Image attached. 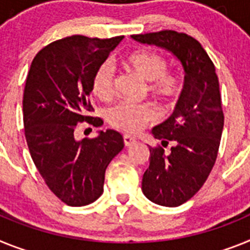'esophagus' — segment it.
I'll return each instance as SVG.
<instances>
[{
    "instance_id": "obj_1",
    "label": "esophagus",
    "mask_w": 250,
    "mask_h": 250,
    "mask_svg": "<svg viewBox=\"0 0 250 250\" xmlns=\"http://www.w3.org/2000/svg\"><path fill=\"white\" fill-rule=\"evenodd\" d=\"M123 143H125V147H129L136 143V140L132 137H129V136H123Z\"/></svg>"
}]
</instances>
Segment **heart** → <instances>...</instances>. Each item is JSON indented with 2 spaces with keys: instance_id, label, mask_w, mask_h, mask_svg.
Segmentation results:
<instances>
[{
  "instance_id": "1",
  "label": "heart",
  "mask_w": 250,
  "mask_h": 250,
  "mask_svg": "<svg viewBox=\"0 0 250 250\" xmlns=\"http://www.w3.org/2000/svg\"><path fill=\"white\" fill-rule=\"evenodd\" d=\"M123 64L140 79L147 83V90L158 101L168 103L181 93L182 83L179 75L168 73V62L164 56L151 51H134L125 56ZM114 88V69L109 62L97 68L92 78V92L97 98L107 101ZM155 109L149 104L121 103L110 108L107 119L112 127L125 133L140 132L147 123L155 119Z\"/></svg>"
}]
</instances>
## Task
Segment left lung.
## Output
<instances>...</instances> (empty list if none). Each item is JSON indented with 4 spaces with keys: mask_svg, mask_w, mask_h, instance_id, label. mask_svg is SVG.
Returning a JSON list of instances; mask_svg holds the SVG:
<instances>
[{
    "mask_svg": "<svg viewBox=\"0 0 250 250\" xmlns=\"http://www.w3.org/2000/svg\"><path fill=\"white\" fill-rule=\"evenodd\" d=\"M131 38L171 53L185 71L175 110L151 131L162 146L172 142V147L168 153L149 147V166L142 179L148 200L175 208L200 190L216 161L224 127L218 75L200 42L188 35L164 30Z\"/></svg>",
    "mask_w": 250,
    "mask_h": 250,
    "instance_id": "obj_1",
    "label": "left lung"
}]
</instances>
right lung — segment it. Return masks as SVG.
Returning a JSON list of instances; mask_svg holds the SVG:
<instances>
[{"label": "right lung", "mask_w": 250, "mask_h": 250, "mask_svg": "<svg viewBox=\"0 0 250 250\" xmlns=\"http://www.w3.org/2000/svg\"><path fill=\"white\" fill-rule=\"evenodd\" d=\"M122 40L74 35L54 41L36 54L27 74L22 110L30 155L50 190L69 206L88 205L103 194L108 165L125 147L113 129L90 140L74 134L77 123H101L86 116L93 74Z\"/></svg>", "instance_id": "1"}]
</instances>
